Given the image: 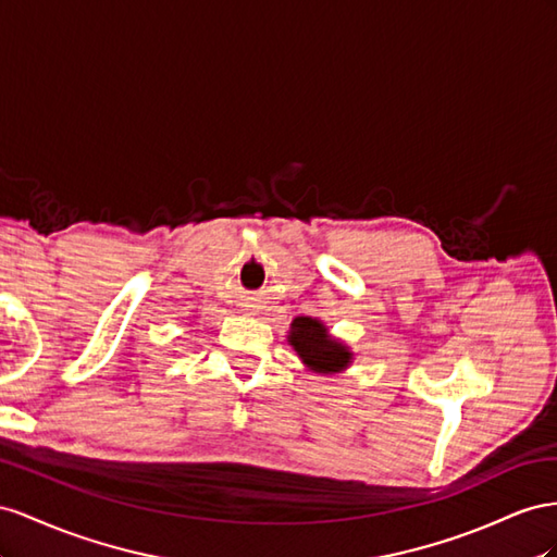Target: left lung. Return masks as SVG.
Here are the masks:
<instances>
[{
    "mask_svg": "<svg viewBox=\"0 0 557 557\" xmlns=\"http://www.w3.org/2000/svg\"><path fill=\"white\" fill-rule=\"evenodd\" d=\"M287 343L294 347L300 363L317 375H338L355 361L349 345L333 336L320 317H296Z\"/></svg>",
    "mask_w": 557,
    "mask_h": 557,
    "instance_id": "obj_1",
    "label": "left lung"
}]
</instances>
